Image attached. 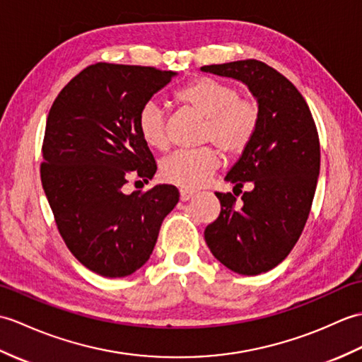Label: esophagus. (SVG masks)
I'll list each match as a JSON object with an SVG mask.
<instances>
[{
  "instance_id": "esophagus-1",
  "label": "esophagus",
  "mask_w": 362,
  "mask_h": 362,
  "mask_svg": "<svg viewBox=\"0 0 362 362\" xmlns=\"http://www.w3.org/2000/svg\"><path fill=\"white\" fill-rule=\"evenodd\" d=\"M194 192H190V190H186V189H181L180 190V197H181V202H189L190 198H194Z\"/></svg>"
}]
</instances>
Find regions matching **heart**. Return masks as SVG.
Returning <instances> with one entry per match:
<instances>
[{
  "label": "heart",
  "instance_id": "1",
  "mask_svg": "<svg viewBox=\"0 0 362 362\" xmlns=\"http://www.w3.org/2000/svg\"><path fill=\"white\" fill-rule=\"evenodd\" d=\"M181 105L206 117L202 142H211L224 155L235 158L251 146L260 125L259 103L242 98L237 86L212 77H195L175 94ZM136 127L148 147H168L165 111L156 100H147L136 116ZM220 167V153L212 146L180 150L160 160L159 173L168 184L181 189H198Z\"/></svg>",
  "mask_w": 362,
  "mask_h": 362
}]
</instances>
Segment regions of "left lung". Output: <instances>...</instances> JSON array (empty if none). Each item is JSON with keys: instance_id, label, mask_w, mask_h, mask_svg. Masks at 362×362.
<instances>
[{"instance_id": "1", "label": "left lung", "mask_w": 362, "mask_h": 362, "mask_svg": "<svg viewBox=\"0 0 362 362\" xmlns=\"http://www.w3.org/2000/svg\"><path fill=\"white\" fill-rule=\"evenodd\" d=\"M202 69L242 80L260 107L254 141L224 178L234 195L216 192L221 212L204 230L216 260L257 276L286 259L308 220L320 168L317 128L303 95L267 63L249 59ZM246 182L252 190L237 204Z\"/></svg>"}]
</instances>
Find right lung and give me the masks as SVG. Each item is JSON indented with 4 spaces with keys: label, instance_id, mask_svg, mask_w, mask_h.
Instances as JSON below:
<instances>
[{
    "label": "right lung",
    "instance_id": "obj_1",
    "mask_svg": "<svg viewBox=\"0 0 362 362\" xmlns=\"http://www.w3.org/2000/svg\"><path fill=\"white\" fill-rule=\"evenodd\" d=\"M175 74L95 63L71 78L47 115L40 165L43 190L71 254L99 276L138 271L180 199L170 184L124 192L130 178L148 182L156 172L136 116Z\"/></svg>",
    "mask_w": 362,
    "mask_h": 362
}]
</instances>
